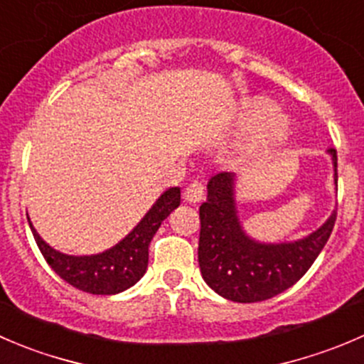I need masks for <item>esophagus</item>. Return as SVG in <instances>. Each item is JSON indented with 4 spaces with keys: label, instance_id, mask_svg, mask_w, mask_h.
Instances as JSON below:
<instances>
[{
    "label": "esophagus",
    "instance_id": "1",
    "mask_svg": "<svg viewBox=\"0 0 364 364\" xmlns=\"http://www.w3.org/2000/svg\"><path fill=\"white\" fill-rule=\"evenodd\" d=\"M183 198H186V201H189V203H198V201L203 200L205 198L203 182L198 181V178L191 181L189 186H187L186 191H183Z\"/></svg>",
    "mask_w": 364,
    "mask_h": 364
}]
</instances>
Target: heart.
<instances>
[{"label": "heart", "instance_id": "1", "mask_svg": "<svg viewBox=\"0 0 364 364\" xmlns=\"http://www.w3.org/2000/svg\"><path fill=\"white\" fill-rule=\"evenodd\" d=\"M272 109L274 106L267 99H253L239 113V127L242 131H253L247 141V152H267L282 145L289 136V118L282 113H272Z\"/></svg>", "mask_w": 364, "mask_h": 364}]
</instances>
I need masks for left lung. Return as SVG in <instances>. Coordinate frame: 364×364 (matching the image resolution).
Segmentation results:
<instances>
[{"label": "left lung", "instance_id": "left-lung-1", "mask_svg": "<svg viewBox=\"0 0 364 364\" xmlns=\"http://www.w3.org/2000/svg\"><path fill=\"white\" fill-rule=\"evenodd\" d=\"M329 154L336 170V150L329 149ZM207 189V201L200 207V271L214 292L235 303L271 299L296 285L323 250L336 221L334 210L316 232L304 239L262 244L244 233L237 218L233 175L226 171L214 175Z\"/></svg>", "mask_w": 364, "mask_h": 364}]
</instances>
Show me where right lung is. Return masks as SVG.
<instances>
[{
    "instance_id": "right-lung-1",
    "label": "right lung",
    "mask_w": 364,
    "mask_h": 364,
    "mask_svg": "<svg viewBox=\"0 0 364 364\" xmlns=\"http://www.w3.org/2000/svg\"><path fill=\"white\" fill-rule=\"evenodd\" d=\"M178 205H181V189L171 187L161 194L159 200L124 240H120L111 250L92 257H70L53 250L41 239L30 219L28 223L42 257L63 282L93 296H111V294L124 292L143 278L149 267L150 240L159 230L161 223Z\"/></svg>"
}]
</instances>
